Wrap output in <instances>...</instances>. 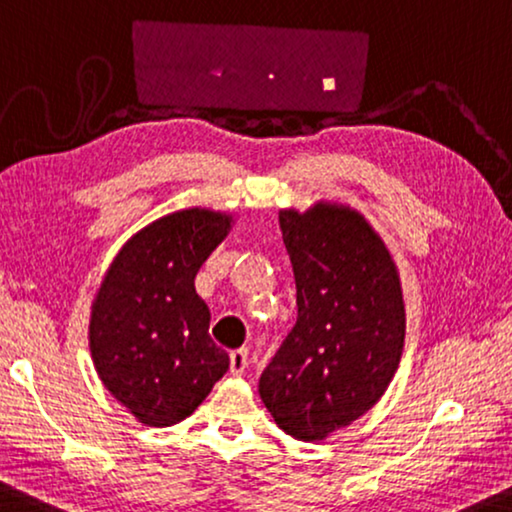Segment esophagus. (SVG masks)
Wrapping results in <instances>:
<instances>
[{"label": "esophagus", "instance_id": "esophagus-1", "mask_svg": "<svg viewBox=\"0 0 512 512\" xmlns=\"http://www.w3.org/2000/svg\"><path fill=\"white\" fill-rule=\"evenodd\" d=\"M229 367H231V374L234 377H241L245 372V367H248V351L245 349H236L229 353Z\"/></svg>", "mask_w": 512, "mask_h": 512}]
</instances>
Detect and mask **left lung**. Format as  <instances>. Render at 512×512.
Returning <instances> with one entry per match:
<instances>
[{"label": "left lung", "instance_id": "1", "mask_svg": "<svg viewBox=\"0 0 512 512\" xmlns=\"http://www.w3.org/2000/svg\"><path fill=\"white\" fill-rule=\"evenodd\" d=\"M297 285V323L260 377L285 433L320 442L363 417L391 384L405 302L391 252L358 210L320 201L278 213Z\"/></svg>", "mask_w": 512, "mask_h": 512}]
</instances>
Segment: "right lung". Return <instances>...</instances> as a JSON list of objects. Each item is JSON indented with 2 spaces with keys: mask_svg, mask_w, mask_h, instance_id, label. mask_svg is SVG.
<instances>
[{
  "mask_svg": "<svg viewBox=\"0 0 512 512\" xmlns=\"http://www.w3.org/2000/svg\"><path fill=\"white\" fill-rule=\"evenodd\" d=\"M231 229V215L187 208L126 241L91 306L88 344L102 384L140 424L173 426L229 370L208 335L194 278Z\"/></svg>",
  "mask_w": 512,
  "mask_h": 512,
  "instance_id": "obj_1",
  "label": "right lung"
}]
</instances>
